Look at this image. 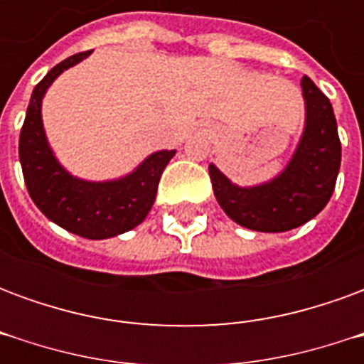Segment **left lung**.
<instances>
[{"label":"left lung","mask_w":364,"mask_h":364,"mask_svg":"<svg viewBox=\"0 0 364 364\" xmlns=\"http://www.w3.org/2000/svg\"><path fill=\"white\" fill-rule=\"evenodd\" d=\"M304 128L281 173L259 185L240 187L210 164L214 197L232 220L255 232H289L323 210L341 166L333 107L310 77H302Z\"/></svg>","instance_id":"1"}]
</instances>
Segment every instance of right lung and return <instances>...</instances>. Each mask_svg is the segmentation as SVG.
<instances>
[{"instance_id": "obj_1", "label": "right lung", "mask_w": 364, "mask_h": 364, "mask_svg": "<svg viewBox=\"0 0 364 364\" xmlns=\"http://www.w3.org/2000/svg\"><path fill=\"white\" fill-rule=\"evenodd\" d=\"M91 52H80L60 62L36 83L21 128L19 159L28 195L48 220L87 240H107L142 224L175 150L154 151L130 173L105 181L75 177L60 164L44 130L43 99L60 74Z\"/></svg>"}]
</instances>
